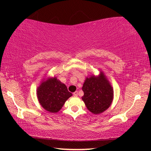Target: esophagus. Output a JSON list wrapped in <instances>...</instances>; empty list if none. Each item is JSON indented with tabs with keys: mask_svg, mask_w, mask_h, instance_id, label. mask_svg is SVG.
<instances>
[{
	"mask_svg": "<svg viewBox=\"0 0 151 151\" xmlns=\"http://www.w3.org/2000/svg\"><path fill=\"white\" fill-rule=\"evenodd\" d=\"M75 95H78V92L77 91L75 92Z\"/></svg>",
	"mask_w": 151,
	"mask_h": 151,
	"instance_id": "obj_1",
	"label": "esophagus"
}]
</instances>
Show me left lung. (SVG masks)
<instances>
[{"instance_id":"left-lung-1","label":"left lung","mask_w":151,"mask_h":151,"mask_svg":"<svg viewBox=\"0 0 151 151\" xmlns=\"http://www.w3.org/2000/svg\"><path fill=\"white\" fill-rule=\"evenodd\" d=\"M72 96L66 85L56 77L49 78L41 82L37 88V97L43 109L50 113H57L66 101Z\"/></svg>"}]
</instances>
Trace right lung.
<instances>
[{
    "label": "right lung",
    "mask_w": 151,
    "mask_h": 151,
    "mask_svg": "<svg viewBox=\"0 0 151 151\" xmlns=\"http://www.w3.org/2000/svg\"><path fill=\"white\" fill-rule=\"evenodd\" d=\"M82 91V100L88 110L94 114L104 112L113 102V89L102 72L98 76L91 75L86 78Z\"/></svg>",
    "instance_id": "add662e5"
}]
</instances>
